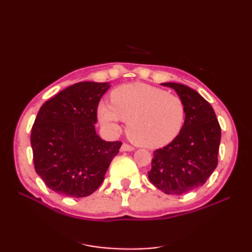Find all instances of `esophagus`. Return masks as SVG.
I'll return each instance as SVG.
<instances>
[{
  "label": "esophagus",
  "mask_w": 252,
  "mask_h": 252,
  "mask_svg": "<svg viewBox=\"0 0 252 252\" xmlns=\"http://www.w3.org/2000/svg\"><path fill=\"white\" fill-rule=\"evenodd\" d=\"M121 151L122 152H132V151H134V147L129 145V144H126V143H123L121 146Z\"/></svg>",
  "instance_id": "esophagus-1"
}]
</instances>
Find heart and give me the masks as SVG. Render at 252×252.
Returning a JSON list of instances; mask_svg holds the SVG:
<instances>
[{"label":"heart","mask_w":252,"mask_h":252,"mask_svg":"<svg viewBox=\"0 0 252 252\" xmlns=\"http://www.w3.org/2000/svg\"><path fill=\"white\" fill-rule=\"evenodd\" d=\"M110 101L98 105L99 121L111 129H117L120 119L127 121V136L143 147L167 145L184 125L183 99L153 85L141 82L120 85L111 92Z\"/></svg>","instance_id":"obj_1"}]
</instances>
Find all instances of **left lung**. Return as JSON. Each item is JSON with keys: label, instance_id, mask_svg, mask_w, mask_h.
Returning a JSON list of instances; mask_svg holds the SVG:
<instances>
[{"label": "left lung", "instance_id": "8db88e82", "mask_svg": "<svg viewBox=\"0 0 252 252\" xmlns=\"http://www.w3.org/2000/svg\"><path fill=\"white\" fill-rule=\"evenodd\" d=\"M174 89L185 104L184 125L174 140L156 149L148 179L164 194L182 195L200 187L218 165L221 127L211 105L180 83H162Z\"/></svg>", "mask_w": 252, "mask_h": 252}]
</instances>
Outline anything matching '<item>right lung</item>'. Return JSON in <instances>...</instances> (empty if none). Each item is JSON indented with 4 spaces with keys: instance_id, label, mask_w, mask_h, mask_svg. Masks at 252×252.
Here are the masks:
<instances>
[{
    "instance_id": "add662e5",
    "label": "right lung",
    "mask_w": 252,
    "mask_h": 252,
    "mask_svg": "<svg viewBox=\"0 0 252 252\" xmlns=\"http://www.w3.org/2000/svg\"><path fill=\"white\" fill-rule=\"evenodd\" d=\"M109 83L79 82L42 105L31 130L35 172L50 189L87 197L98 189L122 143L96 134L97 107Z\"/></svg>"
}]
</instances>
